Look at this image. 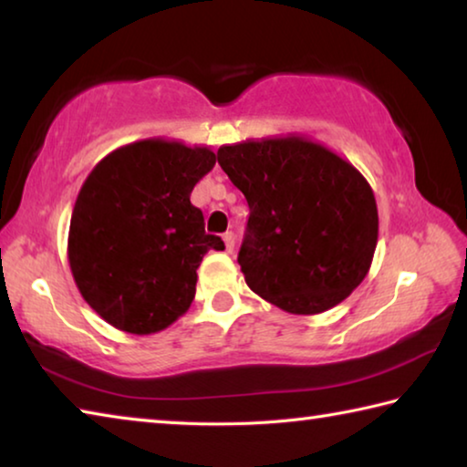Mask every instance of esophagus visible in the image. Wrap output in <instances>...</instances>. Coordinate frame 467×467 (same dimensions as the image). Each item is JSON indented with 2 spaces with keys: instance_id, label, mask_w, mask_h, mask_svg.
<instances>
[{
  "instance_id": "obj_1",
  "label": "esophagus",
  "mask_w": 467,
  "mask_h": 467,
  "mask_svg": "<svg viewBox=\"0 0 467 467\" xmlns=\"http://www.w3.org/2000/svg\"><path fill=\"white\" fill-rule=\"evenodd\" d=\"M224 244H226V251L228 253H233V249H234V233H224Z\"/></svg>"
}]
</instances>
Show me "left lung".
Listing matches in <instances>:
<instances>
[{
  "label": "left lung",
  "instance_id": "1",
  "mask_svg": "<svg viewBox=\"0 0 467 467\" xmlns=\"http://www.w3.org/2000/svg\"><path fill=\"white\" fill-rule=\"evenodd\" d=\"M218 164L249 203L239 264L255 295L292 315H317L367 278L379 212L352 162L288 133L220 146Z\"/></svg>",
  "mask_w": 467,
  "mask_h": 467
}]
</instances>
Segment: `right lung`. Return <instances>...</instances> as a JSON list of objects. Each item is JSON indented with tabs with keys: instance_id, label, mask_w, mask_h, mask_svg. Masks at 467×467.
<instances>
[{
	"instance_id": "obj_1",
	"label": "right lung",
	"mask_w": 467,
	"mask_h": 467,
	"mask_svg": "<svg viewBox=\"0 0 467 467\" xmlns=\"http://www.w3.org/2000/svg\"><path fill=\"white\" fill-rule=\"evenodd\" d=\"M214 164L208 146L148 138L113 150L86 177L67 262L86 303L113 327L156 334L192 306L203 255L224 249L189 200Z\"/></svg>"
}]
</instances>
